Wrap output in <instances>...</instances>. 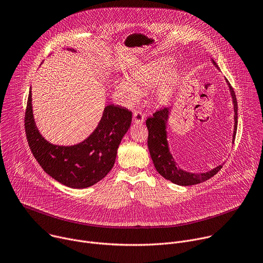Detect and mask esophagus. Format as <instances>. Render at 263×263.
Here are the masks:
<instances>
[{"label":"esophagus","mask_w":263,"mask_h":263,"mask_svg":"<svg viewBox=\"0 0 263 263\" xmlns=\"http://www.w3.org/2000/svg\"><path fill=\"white\" fill-rule=\"evenodd\" d=\"M144 114L140 110H136L133 114V120L135 123H142L144 121Z\"/></svg>","instance_id":"34e87169"}]
</instances>
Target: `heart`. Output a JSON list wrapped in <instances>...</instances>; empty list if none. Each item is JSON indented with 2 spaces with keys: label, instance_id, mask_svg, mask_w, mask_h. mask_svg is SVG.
<instances>
[{
  "label": "heart",
  "instance_id": "b5f03b06",
  "mask_svg": "<svg viewBox=\"0 0 263 263\" xmlns=\"http://www.w3.org/2000/svg\"><path fill=\"white\" fill-rule=\"evenodd\" d=\"M171 68L172 62L169 59L159 58L152 60L130 70L128 79L117 80L115 82V89L124 100L135 102L140 98L141 92L159 85L167 77ZM175 82L176 78L174 76L168 77L157 89V99L167 101L171 96Z\"/></svg>",
  "mask_w": 263,
  "mask_h": 263
}]
</instances>
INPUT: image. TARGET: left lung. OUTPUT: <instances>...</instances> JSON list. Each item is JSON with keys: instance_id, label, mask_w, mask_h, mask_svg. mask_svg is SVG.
Listing matches in <instances>:
<instances>
[{"instance_id": "1", "label": "left lung", "mask_w": 263, "mask_h": 263, "mask_svg": "<svg viewBox=\"0 0 263 263\" xmlns=\"http://www.w3.org/2000/svg\"><path fill=\"white\" fill-rule=\"evenodd\" d=\"M213 63L216 65L215 61ZM217 66V65H216ZM228 83V81H227ZM230 93L233 100L234 106V132H233V140H235V135L237 130V100L233 88L228 83ZM170 108H163L159 111L153 113L151 117H148L146 120V126L148 128V149L150 152V156L156 171L159 172L164 178L170 180L171 182L189 186L201 183L203 181L208 180L215 176L223 167V165L218 166L217 168L205 172V173H190L183 171L182 169L177 167L176 162L174 161L173 156L169 150L168 141H167V122L169 118Z\"/></svg>"}]
</instances>
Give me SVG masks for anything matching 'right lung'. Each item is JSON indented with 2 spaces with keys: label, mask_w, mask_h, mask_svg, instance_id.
Here are the masks:
<instances>
[{
  "label": "right lung",
  "mask_w": 263,
  "mask_h": 263,
  "mask_svg": "<svg viewBox=\"0 0 263 263\" xmlns=\"http://www.w3.org/2000/svg\"><path fill=\"white\" fill-rule=\"evenodd\" d=\"M132 112L109 104L95 130L73 146L52 145L36 127L29 92L25 114V129L29 147L41 168L58 182L72 187H89L113 168L119 144L130 126Z\"/></svg>",
  "instance_id": "add662e5"
}]
</instances>
